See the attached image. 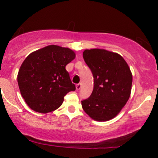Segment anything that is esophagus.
I'll return each mask as SVG.
<instances>
[{
  "label": "esophagus",
  "instance_id": "1",
  "mask_svg": "<svg viewBox=\"0 0 158 158\" xmlns=\"http://www.w3.org/2000/svg\"><path fill=\"white\" fill-rule=\"evenodd\" d=\"M81 87V83H79V84H77V85H76V88H77V90H79V89H80Z\"/></svg>",
  "mask_w": 158,
  "mask_h": 158
}]
</instances>
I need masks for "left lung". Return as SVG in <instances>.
<instances>
[{"label":"left lung","mask_w":158,"mask_h":158,"mask_svg":"<svg viewBox=\"0 0 158 158\" xmlns=\"http://www.w3.org/2000/svg\"><path fill=\"white\" fill-rule=\"evenodd\" d=\"M83 58L94 81L91 95L81 101L83 110L94 120H110L120 112L131 95L129 67L119 54L104 49L85 50Z\"/></svg>","instance_id":"left-lung-1"}]
</instances>
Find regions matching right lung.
<instances>
[{"mask_svg":"<svg viewBox=\"0 0 158 158\" xmlns=\"http://www.w3.org/2000/svg\"><path fill=\"white\" fill-rule=\"evenodd\" d=\"M76 57L73 50L49 45L32 52L23 61L18 84L27 106L41 114L61 106L64 97L76 90L65 67Z\"/></svg>","mask_w":158,"mask_h":158,"instance_id":"1","label":"right lung"}]
</instances>
